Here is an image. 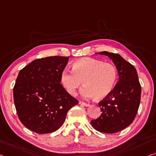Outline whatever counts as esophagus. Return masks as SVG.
I'll list each match as a JSON object with an SVG mask.
<instances>
[{
	"label": "esophagus",
	"instance_id": "obj_1",
	"mask_svg": "<svg viewBox=\"0 0 156 156\" xmlns=\"http://www.w3.org/2000/svg\"><path fill=\"white\" fill-rule=\"evenodd\" d=\"M79 104H80V105H83V106H90L89 104L85 103V102H83V101H80V102H79Z\"/></svg>",
	"mask_w": 156,
	"mask_h": 156
}]
</instances>
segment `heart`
<instances>
[{
	"mask_svg": "<svg viewBox=\"0 0 156 156\" xmlns=\"http://www.w3.org/2000/svg\"><path fill=\"white\" fill-rule=\"evenodd\" d=\"M117 77V69L113 64L84 57L72 64V71H62L61 82L72 96L76 95L83 83L85 86L81 91L83 97L101 99L112 92Z\"/></svg>",
	"mask_w": 156,
	"mask_h": 156,
	"instance_id": "heart-1",
	"label": "heart"
}]
</instances>
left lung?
Listing matches in <instances>:
<instances>
[{
  "label": "left lung",
  "mask_w": 156,
  "mask_h": 156,
  "mask_svg": "<svg viewBox=\"0 0 156 156\" xmlns=\"http://www.w3.org/2000/svg\"><path fill=\"white\" fill-rule=\"evenodd\" d=\"M115 65L119 80L110 94L99 101L101 115L91 120L93 128L103 133L112 134L128 127L135 118L141 100V87L134 66L118 54L104 52Z\"/></svg>",
  "instance_id": "1"
}]
</instances>
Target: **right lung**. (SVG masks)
<instances>
[{
	"label": "right lung",
	"instance_id": "right-lung-1",
	"mask_svg": "<svg viewBox=\"0 0 156 156\" xmlns=\"http://www.w3.org/2000/svg\"><path fill=\"white\" fill-rule=\"evenodd\" d=\"M69 59L55 56L35 59L19 72L14 103L21 122L36 133L55 132L67 112L78 104L60 83Z\"/></svg>",
	"mask_w": 156,
	"mask_h": 156
}]
</instances>
